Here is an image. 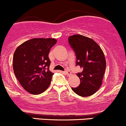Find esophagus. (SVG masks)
<instances>
[{"label":"esophagus","mask_w":126,"mask_h":126,"mask_svg":"<svg viewBox=\"0 0 126 126\" xmlns=\"http://www.w3.org/2000/svg\"><path fill=\"white\" fill-rule=\"evenodd\" d=\"M65 73L67 76H69L71 75V72L69 70H65Z\"/></svg>","instance_id":"obj_1"}]
</instances>
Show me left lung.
I'll return each mask as SVG.
<instances>
[{"label":"left lung","instance_id":"obj_1","mask_svg":"<svg viewBox=\"0 0 126 126\" xmlns=\"http://www.w3.org/2000/svg\"><path fill=\"white\" fill-rule=\"evenodd\" d=\"M68 43L75 53L76 65L82 69L77 74L80 84L72 89L79 96H90L99 90L102 83L106 68L104 52L95 41L81 35L70 36Z\"/></svg>","mask_w":126,"mask_h":126}]
</instances>
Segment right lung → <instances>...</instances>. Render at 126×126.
Masks as SVG:
<instances>
[{"mask_svg":"<svg viewBox=\"0 0 126 126\" xmlns=\"http://www.w3.org/2000/svg\"><path fill=\"white\" fill-rule=\"evenodd\" d=\"M55 38H32L24 42L15 51L13 71L22 88L32 94L43 93L49 87L54 73L49 71V51Z\"/></svg>","mask_w":126,"mask_h":126,"instance_id":"right-lung-1","label":"right lung"}]
</instances>
